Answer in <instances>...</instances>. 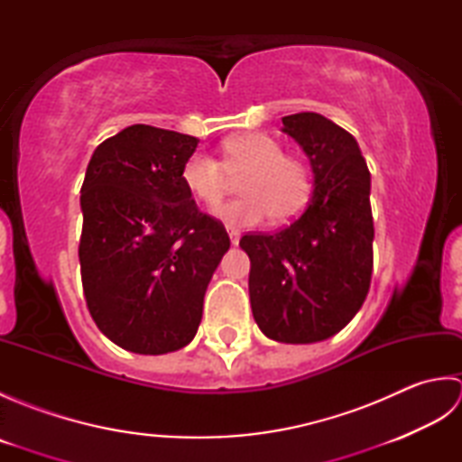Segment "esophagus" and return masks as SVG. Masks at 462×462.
I'll return each mask as SVG.
<instances>
[{
	"instance_id": "obj_1",
	"label": "esophagus",
	"mask_w": 462,
	"mask_h": 462,
	"mask_svg": "<svg viewBox=\"0 0 462 462\" xmlns=\"http://www.w3.org/2000/svg\"><path fill=\"white\" fill-rule=\"evenodd\" d=\"M228 236H230L232 246H238V244H240V232L238 230H228Z\"/></svg>"
}]
</instances>
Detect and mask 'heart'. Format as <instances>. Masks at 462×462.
Returning <instances> with one entry per match:
<instances>
[{"mask_svg": "<svg viewBox=\"0 0 462 462\" xmlns=\"http://www.w3.org/2000/svg\"><path fill=\"white\" fill-rule=\"evenodd\" d=\"M240 182L244 199L226 202L214 216L232 228H252L272 216L286 224L301 214L311 194L306 164L286 156L282 143L263 133L238 134L224 144V161L196 152L182 166V180L206 206L218 204L230 190L232 179Z\"/></svg>", "mask_w": 462, "mask_h": 462, "instance_id": "obj_1", "label": "heart"}]
</instances>
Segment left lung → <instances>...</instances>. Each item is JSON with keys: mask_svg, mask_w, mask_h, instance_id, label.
Here are the masks:
<instances>
[{"mask_svg": "<svg viewBox=\"0 0 462 462\" xmlns=\"http://www.w3.org/2000/svg\"><path fill=\"white\" fill-rule=\"evenodd\" d=\"M306 152L313 192L298 220L276 234H246L250 303L258 328L280 343L336 336L365 301L373 270L371 174L359 144L318 113L282 119Z\"/></svg>", "mask_w": 462, "mask_h": 462, "instance_id": "1", "label": "left lung"}]
</instances>
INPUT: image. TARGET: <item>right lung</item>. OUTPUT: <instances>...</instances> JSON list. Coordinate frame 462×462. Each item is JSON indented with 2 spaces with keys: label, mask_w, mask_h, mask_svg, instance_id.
Wrapping results in <instances>:
<instances>
[{
  "label": "right lung",
  "mask_w": 462,
  "mask_h": 462,
  "mask_svg": "<svg viewBox=\"0 0 462 462\" xmlns=\"http://www.w3.org/2000/svg\"><path fill=\"white\" fill-rule=\"evenodd\" d=\"M196 146L190 134L126 126L97 146L81 186L87 308L106 337L141 356L194 339L230 248L222 222L196 208L182 180Z\"/></svg>",
  "instance_id": "1"
}]
</instances>
